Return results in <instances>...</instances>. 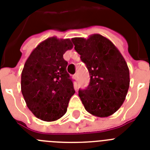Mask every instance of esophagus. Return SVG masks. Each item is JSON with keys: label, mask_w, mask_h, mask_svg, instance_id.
<instances>
[{"label": "esophagus", "mask_w": 150, "mask_h": 150, "mask_svg": "<svg viewBox=\"0 0 150 150\" xmlns=\"http://www.w3.org/2000/svg\"><path fill=\"white\" fill-rule=\"evenodd\" d=\"M74 79H75V80H77V79H78V74H75V75H74Z\"/></svg>", "instance_id": "34e87169"}]
</instances>
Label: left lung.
Returning a JSON list of instances; mask_svg holds the SVG:
<instances>
[{"mask_svg":"<svg viewBox=\"0 0 150 150\" xmlns=\"http://www.w3.org/2000/svg\"><path fill=\"white\" fill-rule=\"evenodd\" d=\"M90 75V83L79 96L85 110L96 117L114 114L124 103L129 86L127 64L114 43L100 34L71 39Z\"/></svg>","mask_w":150,"mask_h":150,"instance_id":"obj_1","label":"left lung"}]
</instances>
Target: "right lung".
Returning <instances> with one entry per match:
<instances>
[{
	"label": "right lung",
	"mask_w": 150,
	"mask_h": 150,
	"mask_svg": "<svg viewBox=\"0 0 150 150\" xmlns=\"http://www.w3.org/2000/svg\"><path fill=\"white\" fill-rule=\"evenodd\" d=\"M72 48L69 39L50 37L33 50L25 62L21 74L23 96L33 114L43 121L61 118L75 92L63 59Z\"/></svg>",
	"instance_id": "add662e5"
}]
</instances>
